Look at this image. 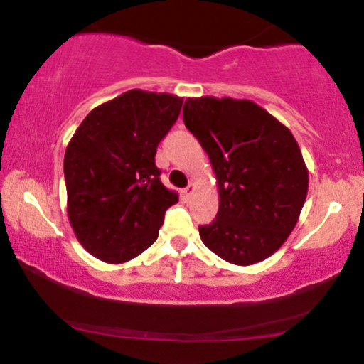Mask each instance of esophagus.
<instances>
[{
  "label": "esophagus",
  "instance_id": "esophagus-1",
  "mask_svg": "<svg viewBox=\"0 0 364 364\" xmlns=\"http://www.w3.org/2000/svg\"><path fill=\"white\" fill-rule=\"evenodd\" d=\"M193 191H195V185H193V183H190V185H188L185 190H183V195H185L186 198H188V196H191V193H193Z\"/></svg>",
  "mask_w": 364,
  "mask_h": 364
}]
</instances>
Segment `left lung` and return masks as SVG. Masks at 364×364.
Wrapping results in <instances>:
<instances>
[{
    "mask_svg": "<svg viewBox=\"0 0 364 364\" xmlns=\"http://www.w3.org/2000/svg\"><path fill=\"white\" fill-rule=\"evenodd\" d=\"M186 128L210 159L219 212L200 225L210 252L253 265L277 252L298 223L308 169L289 128L248 99H186Z\"/></svg>",
    "mask_w": 364,
    "mask_h": 364,
    "instance_id": "obj_1",
    "label": "left lung"
}]
</instances>
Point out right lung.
Wrapping results in <instances>:
<instances>
[{
    "label": "right lung",
    "mask_w": 364,
    "mask_h": 364,
    "mask_svg": "<svg viewBox=\"0 0 364 364\" xmlns=\"http://www.w3.org/2000/svg\"><path fill=\"white\" fill-rule=\"evenodd\" d=\"M183 99L133 89L92 109L65 152L68 219L87 252L106 263L139 257L157 240L164 214L178 202L161 183L159 141Z\"/></svg>",
    "instance_id": "1"
}]
</instances>
